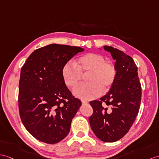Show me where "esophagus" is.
I'll use <instances>...</instances> for the list:
<instances>
[{"label": "esophagus", "mask_w": 159, "mask_h": 159, "mask_svg": "<svg viewBox=\"0 0 159 159\" xmlns=\"http://www.w3.org/2000/svg\"><path fill=\"white\" fill-rule=\"evenodd\" d=\"M82 104H84V105H85V104H88V102L86 101V100H82Z\"/></svg>", "instance_id": "esophagus-1"}]
</instances>
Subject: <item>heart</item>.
<instances>
[{"mask_svg":"<svg viewBox=\"0 0 159 159\" xmlns=\"http://www.w3.org/2000/svg\"><path fill=\"white\" fill-rule=\"evenodd\" d=\"M61 73L65 84L71 89L79 84L82 74L88 73V83L80 84L73 93L78 98L92 100L98 97L102 90L107 91L112 86L115 80L116 69L113 64L106 62L102 55L88 53L77 58L75 65L65 64Z\"/></svg>","mask_w":159,"mask_h":159,"instance_id":"b5f03b06","label":"heart"}]
</instances>
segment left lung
<instances>
[{
	"label": "left lung",
	"instance_id": "obj_1",
	"mask_svg": "<svg viewBox=\"0 0 159 159\" xmlns=\"http://www.w3.org/2000/svg\"><path fill=\"white\" fill-rule=\"evenodd\" d=\"M104 49L116 61V77L107 94L100 100L90 102L93 114L89 122L100 140L114 142L124 136L133 125L140 109L142 90L138 67L132 58L111 46H104ZM102 103L111 107V113H107Z\"/></svg>",
	"mask_w": 159,
	"mask_h": 159
}]
</instances>
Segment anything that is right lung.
<instances>
[{
    "instance_id": "add662e5",
    "label": "right lung",
    "mask_w": 159,
    "mask_h": 159,
    "mask_svg": "<svg viewBox=\"0 0 159 159\" xmlns=\"http://www.w3.org/2000/svg\"><path fill=\"white\" fill-rule=\"evenodd\" d=\"M84 49L51 44L31 54L21 69L19 110L29 133L46 144L67 136L73 118L82 105L62 77L64 65Z\"/></svg>"
}]
</instances>
